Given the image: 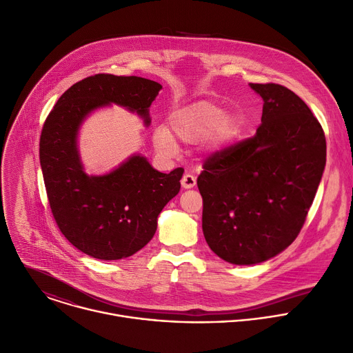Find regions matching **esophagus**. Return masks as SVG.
Masks as SVG:
<instances>
[{
  "instance_id": "34e87169",
  "label": "esophagus",
  "mask_w": 353,
  "mask_h": 353,
  "mask_svg": "<svg viewBox=\"0 0 353 353\" xmlns=\"http://www.w3.org/2000/svg\"><path fill=\"white\" fill-rule=\"evenodd\" d=\"M181 185L183 189H192L196 186V176L190 175V174H185L183 178L181 179Z\"/></svg>"
}]
</instances>
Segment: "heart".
I'll return each mask as SVG.
<instances>
[{
  "label": "heart",
  "instance_id": "b5f03b06",
  "mask_svg": "<svg viewBox=\"0 0 353 353\" xmlns=\"http://www.w3.org/2000/svg\"><path fill=\"white\" fill-rule=\"evenodd\" d=\"M242 128V119L238 112L224 111L220 104L211 101H197L175 111L170 119V130L165 126H157L153 130V146L164 156L178 153V142L194 145L205 140L210 152H223L227 149Z\"/></svg>",
  "mask_w": 353,
  "mask_h": 353
}]
</instances>
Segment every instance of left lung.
Returning <instances> with one entry per match:
<instances>
[{
  "label": "left lung",
  "mask_w": 353,
  "mask_h": 353,
  "mask_svg": "<svg viewBox=\"0 0 353 353\" xmlns=\"http://www.w3.org/2000/svg\"><path fill=\"white\" fill-rule=\"evenodd\" d=\"M263 99L256 134L216 153L197 178L207 245L236 265L263 263L298 236L325 167V136L306 103L275 83H249Z\"/></svg>",
  "instance_id": "left-lung-1"
}]
</instances>
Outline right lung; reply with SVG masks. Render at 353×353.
I'll return each instance as SVG.
<instances>
[{"label": "right lung", "instance_id": "1", "mask_svg": "<svg viewBox=\"0 0 353 353\" xmlns=\"http://www.w3.org/2000/svg\"><path fill=\"white\" fill-rule=\"evenodd\" d=\"M161 88L139 77H89L58 99L44 122L40 165L52 216L63 236L88 256L119 260L145 248L161 210L181 189L183 168L163 174L142 154L89 175L78 148L81 126L99 108L121 105L149 126V108Z\"/></svg>", "mask_w": 353, "mask_h": 353}]
</instances>
